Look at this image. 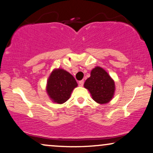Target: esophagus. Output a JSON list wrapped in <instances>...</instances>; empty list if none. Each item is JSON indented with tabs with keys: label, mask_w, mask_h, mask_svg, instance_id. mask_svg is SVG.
Returning <instances> with one entry per match:
<instances>
[{
	"label": "esophagus",
	"mask_w": 153,
	"mask_h": 153,
	"mask_svg": "<svg viewBox=\"0 0 153 153\" xmlns=\"http://www.w3.org/2000/svg\"><path fill=\"white\" fill-rule=\"evenodd\" d=\"M83 84H84V80H80V81L78 82V85L80 86V87H82L83 86Z\"/></svg>",
	"instance_id": "esophagus-1"
}]
</instances>
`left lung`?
<instances>
[{
  "label": "left lung",
  "instance_id": "8db88e82",
  "mask_svg": "<svg viewBox=\"0 0 153 153\" xmlns=\"http://www.w3.org/2000/svg\"><path fill=\"white\" fill-rule=\"evenodd\" d=\"M93 100L100 105L108 103L115 95V81L102 68L96 66L84 83Z\"/></svg>",
  "mask_w": 153,
  "mask_h": 153
}]
</instances>
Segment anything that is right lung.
Instances as JSON below:
<instances>
[{
  "label": "right lung",
  "instance_id": "obj_1",
  "mask_svg": "<svg viewBox=\"0 0 153 153\" xmlns=\"http://www.w3.org/2000/svg\"><path fill=\"white\" fill-rule=\"evenodd\" d=\"M78 86L74 77L62 68L51 72L46 84V92L52 102L62 104L71 97L73 89Z\"/></svg>",
  "mask_w": 153,
  "mask_h": 153
}]
</instances>
